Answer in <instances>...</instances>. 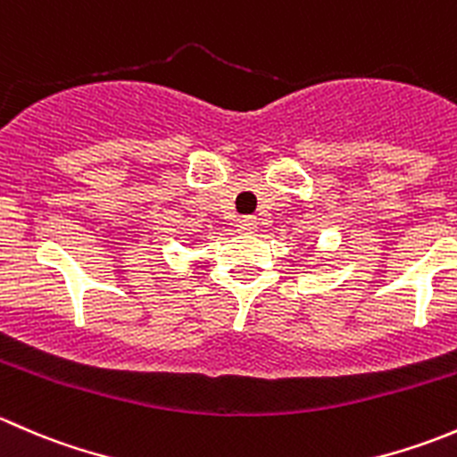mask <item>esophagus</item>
Segmentation results:
<instances>
[{
	"instance_id": "obj_1",
	"label": "esophagus",
	"mask_w": 457,
	"mask_h": 457,
	"mask_svg": "<svg viewBox=\"0 0 457 457\" xmlns=\"http://www.w3.org/2000/svg\"><path fill=\"white\" fill-rule=\"evenodd\" d=\"M238 229L245 234H252L256 229V219L254 216H243L241 220H238Z\"/></svg>"
}]
</instances>
